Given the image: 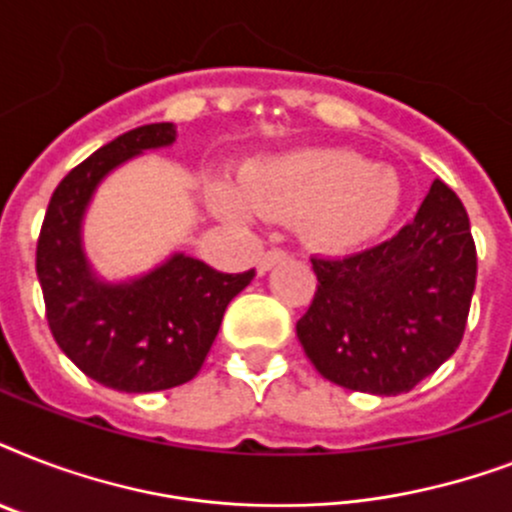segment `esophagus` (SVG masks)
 <instances>
[{"instance_id":"34e87169","label":"esophagus","mask_w":512,"mask_h":512,"mask_svg":"<svg viewBox=\"0 0 512 512\" xmlns=\"http://www.w3.org/2000/svg\"><path fill=\"white\" fill-rule=\"evenodd\" d=\"M284 260H289V255H287V252H284V249H268V252H263V255L257 257L255 268H257V273L263 276V273L271 271L273 265L284 263Z\"/></svg>"}]
</instances>
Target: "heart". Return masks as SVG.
<instances>
[{
    "instance_id": "1",
    "label": "heart",
    "mask_w": 512,
    "mask_h": 512,
    "mask_svg": "<svg viewBox=\"0 0 512 512\" xmlns=\"http://www.w3.org/2000/svg\"><path fill=\"white\" fill-rule=\"evenodd\" d=\"M236 193L260 217L303 220L305 239L324 252H350L377 239L401 207V180L340 148H303L265 156L236 172ZM223 215H239L231 193L215 191Z\"/></svg>"
}]
</instances>
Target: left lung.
Segmentation results:
<instances>
[{"label":"left lung","mask_w":512,"mask_h":512,"mask_svg":"<svg viewBox=\"0 0 512 512\" xmlns=\"http://www.w3.org/2000/svg\"><path fill=\"white\" fill-rule=\"evenodd\" d=\"M311 263L319 287L297 337L329 382L398 396L460 345L476 289V244L462 201L441 180L393 239Z\"/></svg>","instance_id":"1"}]
</instances>
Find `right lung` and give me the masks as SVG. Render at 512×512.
Here are the masks:
<instances>
[{
	"label": "right lung",
	"mask_w": 512,
	"mask_h": 512,
	"mask_svg": "<svg viewBox=\"0 0 512 512\" xmlns=\"http://www.w3.org/2000/svg\"><path fill=\"white\" fill-rule=\"evenodd\" d=\"M175 140V124L159 122L98 148L60 180L36 244L52 337L87 377L122 393H154L193 380L228 303L255 279V271L217 273L185 252L122 281L92 268L82 228L98 185L135 156Z\"/></svg>",
	"instance_id": "1"
}]
</instances>
